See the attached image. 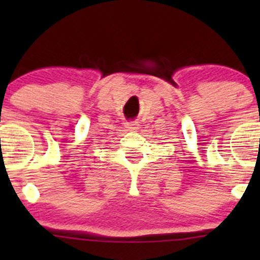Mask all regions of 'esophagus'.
Here are the masks:
<instances>
[{"mask_svg":"<svg viewBox=\"0 0 260 260\" xmlns=\"http://www.w3.org/2000/svg\"><path fill=\"white\" fill-rule=\"evenodd\" d=\"M125 128L128 131H137L140 128V124L137 122H127L125 123Z\"/></svg>","mask_w":260,"mask_h":260,"instance_id":"34e87169","label":"esophagus"}]
</instances>
